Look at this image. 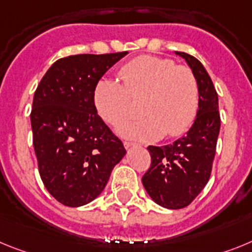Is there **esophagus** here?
<instances>
[{"instance_id":"1","label":"esophagus","mask_w":252,"mask_h":252,"mask_svg":"<svg viewBox=\"0 0 252 252\" xmlns=\"http://www.w3.org/2000/svg\"><path fill=\"white\" fill-rule=\"evenodd\" d=\"M123 144H124V147H126V150H128V148H130V147H134V146H137V144L133 143V142H128V141L124 142Z\"/></svg>"}]
</instances>
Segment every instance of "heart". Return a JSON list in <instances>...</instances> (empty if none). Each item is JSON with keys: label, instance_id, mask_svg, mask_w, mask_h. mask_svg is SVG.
I'll list each match as a JSON object with an SVG mask.
<instances>
[{"label": "heart", "instance_id": "1", "mask_svg": "<svg viewBox=\"0 0 252 252\" xmlns=\"http://www.w3.org/2000/svg\"><path fill=\"white\" fill-rule=\"evenodd\" d=\"M123 85L113 80L100 81L95 89L96 110L104 122L119 126L132 111V100H142L144 118L120 126L123 137L155 141L179 137L196 117L199 86L195 74L187 65H176L170 58L141 56L119 69Z\"/></svg>", "mask_w": 252, "mask_h": 252}]
</instances>
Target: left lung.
I'll use <instances>...</instances> for the list:
<instances>
[{
    "instance_id": "obj_1",
    "label": "left lung",
    "mask_w": 252,
    "mask_h": 252,
    "mask_svg": "<svg viewBox=\"0 0 252 252\" xmlns=\"http://www.w3.org/2000/svg\"><path fill=\"white\" fill-rule=\"evenodd\" d=\"M176 54L187 61L199 86V109L187 134L172 144L148 146L151 166L142 183L153 202L168 209L185 208L199 195L211 178L220 128L218 94L195 57Z\"/></svg>"
}]
</instances>
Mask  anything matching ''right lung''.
<instances>
[{"label":"right lung","mask_w":252,"mask_h":252,"mask_svg":"<svg viewBox=\"0 0 252 252\" xmlns=\"http://www.w3.org/2000/svg\"><path fill=\"white\" fill-rule=\"evenodd\" d=\"M126 54L61 58L36 87L30 119L39 174L50 195L67 207L99 196L126 152L94 99L100 78Z\"/></svg>","instance_id":"1"}]
</instances>
